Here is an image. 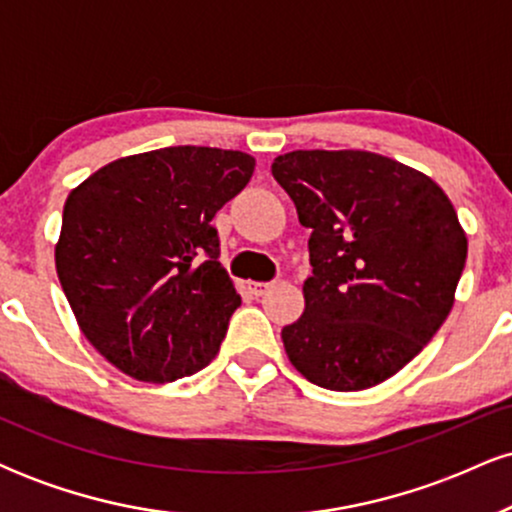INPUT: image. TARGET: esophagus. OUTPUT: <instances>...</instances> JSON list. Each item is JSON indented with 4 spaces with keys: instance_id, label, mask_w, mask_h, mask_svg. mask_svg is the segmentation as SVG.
Returning a JSON list of instances; mask_svg holds the SVG:
<instances>
[{
    "instance_id": "34e87169",
    "label": "esophagus",
    "mask_w": 512,
    "mask_h": 512,
    "mask_svg": "<svg viewBox=\"0 0 512 512\" xmlns=\"http://www.w3.org/2000/svg\"><path fill=\"white\" fill-rule=\"evenodd\" d=\"M274 284H269V281H248V289L255 293V296H264L269 289H272Z\"/></svg>"
}]
</instances>
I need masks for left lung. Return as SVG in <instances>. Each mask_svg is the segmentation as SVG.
<instances>
[{
	"label": "left lung",
	"mask_w": 512,
	"mask_h": 512,
	"mask_svg": "<svg viewBox=\"0 0 512 512\" xmlns=\"http://www.w3.org/2000/svg\"><path fill=\"white\" fill-rule=\"evenodd\" d=\"M272 175L313 231L305 310L281 330L289 361L325 390L380 385L455 303L467 260L455 207L428 175L370 151H291Z\"/></svg>",
	"instance_id": "1"
}]
</instances>
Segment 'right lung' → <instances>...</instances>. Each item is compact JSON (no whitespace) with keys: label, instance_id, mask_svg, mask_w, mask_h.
<instances>
[{"label":"right lung","instance_id":"obj_1","mask_svg":"<svg viewBox=\"0 0 512 512\" xmlns=\"http://www.w3.org/2000/svg\"><path fill=\"white\" fill-rule=\"evenodd\" d=\"M255 158L168 146L108 163L69 192L55 267L84 337L134 380L209 366L240 305L211 226Z\"/></svg>","mask_w":512,"mask_h":512}]
</instances>
